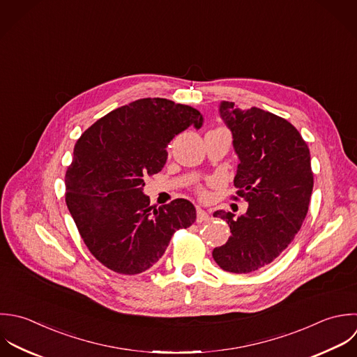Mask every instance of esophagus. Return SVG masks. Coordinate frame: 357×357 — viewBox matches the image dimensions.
I'll list each match as a JSON object with an SVG mask.
<instances>
[{
    "instance_id": "esophagus-1",
    "label": "esophagus",
    "mask_w": 357,
    "mask_h": 357,
    "mask_svg": "<svg viewBox=\"0 0 357 357\" xmlns=\"http://www.w3.org/2000/svg\"><path fill=\"white\" fill-rule=\"evenodd\" d=\"M208 220H210V215L204 210L197 208V218H196V221L197 222H204V221H208Z\"/></svg>"
}]
</instances>
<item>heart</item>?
Returning <instances> with one entry per match:
<instances>
[{
  "label": "heart",
  "instance_id": "obj_1",
  "mask_svg": "<svg viewBox=\"0 0 357 357\" xmlns=\"http://www.w3.org/2000/svg\"><path fill=\"white\" fill-rule=\"evenodd\" d=\"M200 195H202V196H204V192H200Z\"/></svg>",
  "mask_w": 357,
  "mask_h": 357
}]
</instances>
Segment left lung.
Returning <instances> with one entry per match:
<instances>
[{"label":"left lung","mask_w":357,"mask_h":357,"mask_svg":"<svg viewBox=\"0 0 357 357\" xmlns=\"http://www.w3.org/2000/svg\"><path fill=\"white\" fill-rule=\"evenodd\" d=\"M220 115L241 161L236 195L249 207L236 220L232 213H214L228 222L231 236L213 257L224 271L248 274L274 261L299 232L313 192L310 151L298 129L275 114L222 101Z\"/></svg>","instance_id":"left-lung-1"}]
</instances>
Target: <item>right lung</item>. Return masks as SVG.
<instances>
[{
  "label": "right lung",
  "instance_id": "1",
  "mask_svg": "<svg viewBox=\"0 0 357 357\" xmlns=\"http://www.w3.org/2000/svg\"><path fill=\"white\" fill-rule=\"evenodd\" d=\"M202 125L193 107L140 98L108 112L79 137L65 175V202L102 266L140 274L161 259L175 231L196 221V208L185 199L153 208L143 178L162 169L175 135Z\"/></svg>",
  "mask_w": 357,
  "mask_h": 357
}]
</instances>
